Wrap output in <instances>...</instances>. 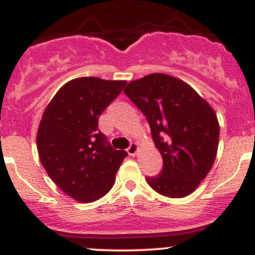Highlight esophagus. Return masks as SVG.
<instances>
[{
	"label": "esophagus",
	"mask_w": 255,
	"mask_h": 255,
	"mask_svg": "<svg viewBox=\"0 0 255 255\" xmlns=\"http://www.w3.org/2000/svg\"><path fill=\"white\" fill-rule=\"evenodd\" d=\"M138 151H139V145L136 144V142H132V144L129 145V147L127 149L128 155L130 156H135L136 153H138Z\"/></svg>",
	"instance_id": "34e87169"
}]
</instances>
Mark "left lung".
Listing matches in <instances>:
<instances>
[{
	"label": "left lung",
	"mask_w": 255,
	"mask_h": 255,
	"mask_svg": "<svg viewBox=\"0 0 255 255\" xmlns=\"http://www.w3.org/2000/svg\"><path fill=\"white\" fill-rule=\"evenodd\" d=\"M146 117L163 159L158 175L146 177L158 194L181 198L192 194L213 166L219 122L212 106L184 81L151 74L123 91Z\"/></svg>",
	"instance_id": "left-lung-1"
}]
</instances>
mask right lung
<instances>
[{
  "label": "right lung",
  "instance_id": "1",
  "mask_svg": "<svg viewBox=\"0 0 255 255\" xmlns=\"http://www.w3.org/2000/svg\"><path fill=\"white\" fill-rule=\"evenodd\" d=\"M127 85L126 81L78 77L69 81L47 105L38 126V156L61 191L82 203L110 191L127 156L113 149L98 120Z\"/></svg>",
  "mask_w": 255,
  "mask_h": 255
}]
</instances>
